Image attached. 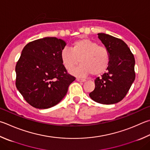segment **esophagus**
<instances>
[{
	"label": "esophagus",
	"mask_w": 150,
	"mask_h": 150,
	"mask_svg": "<svg viewBox=\"0 0 150 150\" xmlns=\"http://www.w3.org/2000/svg\"><path fill=\"white\" fill-rule=\"evenodd\" d=\"M77 81H79V82H84L86 80L85 79H80V78H77Z\"/></svg>",
	"instance_id": "1"
}]
</instances>
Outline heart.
<instances>
[{"instance_id":"b5f03b06","label":"heart","mask_w":150,"mask_h":150,"mask_svg":"<svg viewBox=\"0 0 150 150\" xmlns=\"http://www.w3.org/2000/svg\"><path fill=\"white\" fill-rule=\"evenodd\" d=\"M62 63L67 71L73 69L79 64L81 65L71 71L79 77L92 73L93 75L104 73L110 65V53L104 46L87 39H79L72 43L70 49L65 48L60 52Z\"/></svg>"}]
</instances>
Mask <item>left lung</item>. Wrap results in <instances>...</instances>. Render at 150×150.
<instances>
[{
	"instance_id": "8db88e82",
	"label": "left lung",
	"mask_w": 150,
	"mask_h": 150,
	"mask_svg": "<svg viewBox=\"0 0 150 150\" xmlns=\"http://www.w3.org/2000/svg\"><path fill=\"white\" fill-rule=\"evenodd\" d=\"M98 38L110 53V65L102 77L94 80L90 97L98 103L113 104L124 98L135 79V59L123 40L105 33Z\"/></svg>"
}]
</instances>
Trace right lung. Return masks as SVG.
Segmentation results:
<instances>
[{"label": "right lung", "instance_id": "obj_1", "mask_svg": "<svg viewBox=\"0 0 150 150\" xmlns=\"http://www.w3.org/2000/svg\"><path fill=\"white\" fill-rule=\"evenodd\" d=\"M66 45L56 37H45L29 42L21 52L16 66V86L33 107L47 109L58 104L75 80L61 61Z\"/></svg>", "mask_w": 150, "mask_h": 150}]
</instances>
